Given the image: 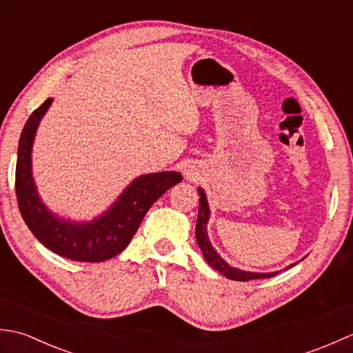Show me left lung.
I'll return each mask as SVG.
<instances>
[{
	"instance_id": "left-lung-1",
	"label": "left lung",
	"mask_w": 353,
	"mask_h": 353,
	"mask_svg": "<svg viewBox=\"0 0 353 353\" xmlns=\"http://www.w3.org/2000/svg\"><path fill=\"white\" fill-rule=\"evenodd\" d=\"M200 192V205H199V216H197V224H196V236H197V244L203 252V256L208 261V264L212 268H215L216 272H220L224 274L228 279L232 281H253V279H268V277L276 276L279 272L274 273H250V272H243V270H238L230 267L228 262H224L216 252L214 250V247L211 245L208 239L206 234V223L209 219V208H208V201L203 190H199ZM294 265V264H292ZM290 265V267H292ZM288 267V268H290Z\"/></svg>"
}]
</instances>
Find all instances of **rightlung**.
Returning a JSON list of instances; mask_svg holds the SVG:
<instances>
[{
    "label": "right lung",
    "mask_w": 353,
    "mask_h": 353,
    "mask_svg": "<svg viewBox=\"0 0 353 353\" xmlns=\"http://www.w3.org/2000/svg\"><path fill=\"white\" fill-rule=\"evenodd\" d=\"M45 100L22 129L18 147L14 190L19 212L32 234L61 256L81 262H101L121 253L137 234L144 215L165 191L183 179L165 171L141 176L130 183L117 203L92 223H70L52 215L37 196L32 177V144L41 118L50 108Z\"/></svg>",
    "instance_id": "add662e5"
}]
</instances>
